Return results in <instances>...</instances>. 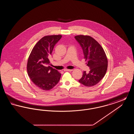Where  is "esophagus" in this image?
I'll use <instances>...</instances> for the list:
<instances>
[{
  "mask_svg": "<svg viewBox=\"0 0 134 134\" xmlns=\"http://www.w3.org/2000/svg\"><path fill=\"white\" fill-rule=\"evenodd\" d=\"M73 71V69H66L64 70V71Z\"/></svg>",
  "mask_w": 134,
  "mask_h": 134,
  "instance_id": "1",
  "label": "esophagus"
}]
</instances>
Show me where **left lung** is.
Masks as SVG:
<instances>
[{
    "mask_svg": "<svg viewBox=\"0 0 134 134\" xmlns=\"http://www.w3.org/2000/svg\"><path fill=\"white\" fill-rule=\"evenodd\" d=\"M75 38L83 50L84 58L90 68L88 73L83 72L79 82L85 86H93L105 75L108 63L107 55L101 45L91 37L80 35Z\"/></svg>",
    "mask_w": 134,
    "mask_h": 134,
    "instance_id": "left-lung-1",
    "label": "left lung"
}]
</instances>
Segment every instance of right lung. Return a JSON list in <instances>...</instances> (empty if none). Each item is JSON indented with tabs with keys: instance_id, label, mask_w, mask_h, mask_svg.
<instances>
[{
	"instance_id": "add662e5",
	"label": "right lung",
	"mask_w": 134,
	"mask_h": 134,
	"mask_svg": "<svg viewBox=\"0 0 134 134\" xmlns=\"http://www.w3.org/2000/svg\"><path fill=\"white\" fill-rule=\"evenodd\" d=\"M62 35L46 36L32 49L27 63V72L32 82L44 90L53 88L59 81L61 74L50 67V58L55 45Z\"/></svg>"
}]
</instances>
